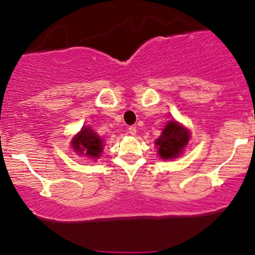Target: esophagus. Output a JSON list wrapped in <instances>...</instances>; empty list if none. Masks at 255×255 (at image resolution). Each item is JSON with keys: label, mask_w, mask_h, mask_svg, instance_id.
Listing matches in <instances>:
<instances>
[{"label": "esophagus", "mask_w": 255, "mask_h": 255, "mask_svg": "<svg viewBox=\"0 0 255 255\" xmlns=\"http://www.w3.org/2000/svg\"><path fill=\"white\" fill-rule=\"evenodd\" d=\"M128 133H129L130 135H135V134H136V127L131 126V127L128 128Z\"/></svg>", "instance_id": "34e87169"}]
</instances>
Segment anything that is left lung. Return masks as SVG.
Instances as JSON below:
<instances>
[{
    "instance_id": "8db88e82",
    "label": "left lung",
    "mask_w": 255,
    "mask_h": 255,
    "mask_svg": "<svg viewBox=\"0 0 255 255\" xmlns=\"http://www.w3.org/2000/svg\"><path fill=\"white\" fill-rule=\"evenodd\" d=\"M189 141V133L177 122L170 121L165 126L162 135L157 139L158 154L163 159L176 158Z\"/></svg>"
}]
</instances>
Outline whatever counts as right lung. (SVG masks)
I'll return each mask as SVG.
<instances>
[{
  "instance_id": "right-lung-1",
  "label": "right lung",
  "mask_w": 255,
  "mask_h": 255,
  "mask_svg": "<svg viewBox=\"0 0 255 255\" xmlns=\"http://www.w3.org/2000/svg\"><path fill=\"white\" fill-rule=\"evenodd\" d=\"M73 148L78 153H85L86 156L97 158L103 150V142L97 134L90 128L85 127L81 129L80 133L73 139Z\"/></svg>"
}]
</instances>
